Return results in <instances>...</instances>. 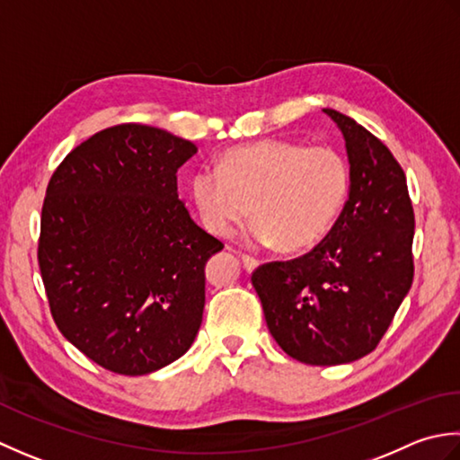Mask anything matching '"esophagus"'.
<instances>
[{"label":"esophagus","mask_w":460,"mask_h":460,"mask_svg":"<svg viewBox=\"0 0 460 460\" xmlns=\"http://www.w3.org/2000/svg\"><path fill=\"white\" fill-rule=\"evenodd\" d=\"M242 261H243V268H246L248 271L256 270L260 266V260L254 258V256H250V254H242Z\"/></svg>","instance_id":"34e87169"}]
</instances>
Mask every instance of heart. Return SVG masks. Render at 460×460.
<instances>
[{"mask_svg":"<svg viewBox=\"0 0 460 460\" xmlns=\"http://www.w3.org/2000/svg\"><path fill=\"white\" fill-rule=\"evenodd\" d=\"M351 168L333 146H305L264 138L224 153L190 181L204 228L226 238L243 218L250 236L284 254L315 246L341 212Z\"/></svg>","mask_w":460,"mask_h":460,"instance_id":"heart-1","label":"heart"}]
</instances>
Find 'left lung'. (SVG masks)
Here are the masks:
<instances>
[{
	"label": "left lung",
	"mask_w": 460,
	"mask_h": 460,
	"mask_svg": "<svg viewBox=\"0 0 460 460\" xmlns=\"http://www.w3.org/2000/svg\"><path fill=\"white\" fill-rule=\"evenodd\" d=\"M341 128L349 199L307 254L254 270L270 333L307 365L351 363L377 348L413 284L415 214L405 172L367 128L323 109Z\"/></svg>",
	"instance_id": "1"
}]
</instances>
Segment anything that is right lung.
I'll return each instance as SVG.
<instances>
[{
	"label": "right lung",
	"instance_id": "obj_1",
	"mask_svg": "<svg viewBox=\"0 0 460 460\" xmlns=\"http://www.w3.org/2000/svg\"><path fill=\"white\" fill-rule=\"evenodd\" d=\"M196 151L161 128L115 125L47 184L37 261L53 322L112 373L161 369L200 330L204 266L224 243L178 199L176 172Z\"/></svg>",
	"mask_w": 460,
	"mask_h": 460
}]
</instances>
